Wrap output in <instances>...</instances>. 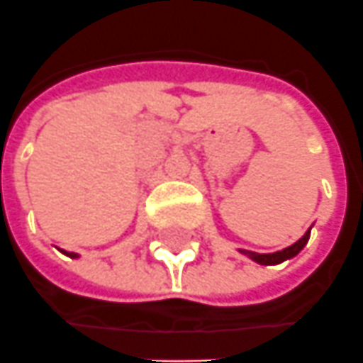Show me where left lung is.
Instances as JSON below:
<instances>
[{
  "mask_svg": "<svg viewBox=\"0 0 363 363\" xmlns=\"http://www.w3.org/2000/svg\"><path fill=\"white\" fill-rule=\"evenodd\" d=\"M311 229L302 235L296 243H292L291 247H286L282 251H277V253H255V251H245V249H239V253L247 255L251 261L259 262V264H279V262L289 261V259H292V257H296V255L301 253L302 249L306 247V243H308V239H311Z\"/></svg>",
  "mask_w": 363,
  "mask_h": 363,
  "instance_id": "obj_1",
  "label": "left lung"
}]
</instances>
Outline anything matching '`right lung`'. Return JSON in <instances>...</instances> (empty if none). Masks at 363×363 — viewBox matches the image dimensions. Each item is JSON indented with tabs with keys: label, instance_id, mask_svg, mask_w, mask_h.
Masks as SVG:
<instances>
[{
	"label": "right lung",
	"instance_id": "add662e5",
	"mask_svg": "<svg viewBox=\"0 0 363 363\" xmlns=\"http://www.w3.org/2000/svg\"><path fill=\"white\" fill-rule=\"evenodd\" d=\"M62 253L67 255V257H71V259H79L81 255H77V253H69V251H62Z\"/></svg>",
	"mask_w": 363,
	"mask_h": 363
}]
</instances>
